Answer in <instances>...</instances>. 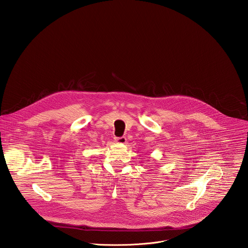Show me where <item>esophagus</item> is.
<instances>
[{
  "label": "esophagus",
  "mask_w": 248,
  "mask_h": 248,
  "mask_svg": "<svg viewBox=\"0 0 248 248\" xmlns=\"http://www.w3.org/2000/svg\"><path fill=\"white\" fill-rule=\"evenodd\" d=\"M115 141L119 143V144H125L127 142V139L125 137H121V138L115 139Z\"/></svg>",
  "instance_id": "esophagus-1"
}]
</instances>
